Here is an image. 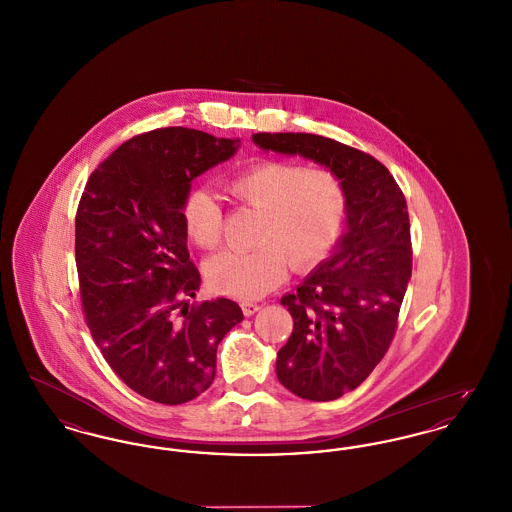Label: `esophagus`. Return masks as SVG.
<instances>
[{"instance_id": "1", "label": "esophagus", "mask_w": 512, "mask_h": 512, "mask_svg": "<svg viewBox=\"0 0 512 512\" xmlns=\"http://www.w3.org/2000/svg\"><path fill=\"white\" fill-rule=\"evenodd\" d=\"M242 311H244L245 317H251V315H255L257 311H261V305H259V303H253V301H244V303H242Z\"/></svg>"}]
</instances>
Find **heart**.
<instances>
[{
    "instance_id": "b5f03b06",
    "label": "heart",
    "mask_w": 512,
    "mask_h": 512,
    "mask_svg": "<svg viewBox=\"0 0 512 512\" xmlns=\"http://www.w3.org/2000/svg\"><path fill=\"white\" fill-rule=\"evenodd\" d=\"M228 190L265 220L255 251H224L211 259L207 276L220 293L257 299L280 286L288 270L315 267L336 245L347 215V192L330 169L286 161H261L236 174ZM182 219L190 240L215 249L222 240L224 215L217 197L207 190L190 192Z\"/></svg>"
}]
</instances>
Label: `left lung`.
I'll use <instances>...</instances> for the list:
<instances>
[{
	"label": "left lung",
	"instance_id": "obj_1",
	"mask_svg": "<svg viewBox=\"0 0 512 512\" xmlns=\"http://www.w3.org/2000/svg\"><path fill=\"white\" fill-rule=\"evenodd\" d=\"M265 151L301 155L336 172L347 192V232L280 303L293 318L276 376L309 401L355 390L386 355L413 270L407 201L372 155L317 134H253Z\"/></svg>",
	"mask_w": 512,
	"mask_h": 512
}]
</instances>
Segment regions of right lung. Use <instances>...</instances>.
<instances>
[{
    "label": "right lung",
    "instance_id": "add662e5",
    "mask_svg": "<svg viewBox=\"0 0 512 512\" xmlns=\"http://www.w3.org/2000/svg\"><path fill=\"white\" fill-rule=\"evenodd\" d=\"M240 140L171 126L134 136L92 176L76 211V270L92 338L130 390L163 405L215 380L220 340L244 320L232 299L188 303L201 276L182 207L192 180Z\"/></svg>",
    "mask_w": 512,
    "mask_h": 512
}]
</instances>
